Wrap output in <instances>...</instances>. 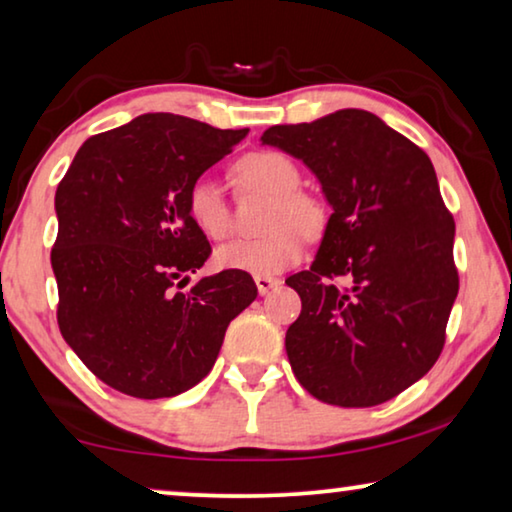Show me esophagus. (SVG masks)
I'll list each match as a JSON object with an SVG mask.
<instances>
[{
    "label": "esophagus",
    "instance_id": "34e87169",
    "mask_svg": "<svg viewBox=\"0 0 512 512\" xmlns=\"http://www.w3.org/2000/svg\"><path fill=\"white\" fill-rule=\"evenodd\" d=\"M254 281H256L258 293H261V295L270 293L272 288H277V286L281 284V281H279V279H274V277H254Z\"/></svg>",
    "mask_w": 512,
    "mask_h": 512
}]
</instances>
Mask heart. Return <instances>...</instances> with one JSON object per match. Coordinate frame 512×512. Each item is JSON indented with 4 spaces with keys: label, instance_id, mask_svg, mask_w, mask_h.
I'll return each instance as SVG.
<instances>
[{
    "label": "heart",
    "instance_id": "1",
    "mask_svg": "<svg viewBox=\"0 0 512 512\" xmlns=\"http://www.w3.org/2000/svg\"><path fill=\"white\" fill-rule=\"evenodd\" d=\"M235 184L247 191L272 196L265 217L268 233L254 240H235L217 249L219 268L247 272L254 277H274L300 263L305 239L318 238L325 228V207L314 196L300 191V168L281 152H251L233 166ZM187 212L198 231L210 240H226L233 231L231 207L212 177H198L189 187Z\"/></svg>",
    "mask_w": 512,
    "mask_h": 512
}]
</instances>
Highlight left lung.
Segmentation results:
<instances>
[{"mask_svg": "<svg viewBox=\"0 0 512 512\" xmlns=\"http://www.w3.org/2000/svg\"><path fill=\"white\" fill-rule=\"evenodd\" d=\"M261 140L300 159L332 207L311 268L286 279L302 300L286 332L295 379L325 404L388 402L439 360L459 288L432 161L358 108L277 124Z\"/></svg>", "mask_w": 512, "mask_h": 512, "instance_id": "left-lung-1", "label": "left lung"}]
</instances>
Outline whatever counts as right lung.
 Here are the masks:
<instances>
[{
  "label": "right lung",
  "instance_id": "obj_1",
  "mask_svg": "<svg viewBox=\"0 0 512 512\" xmlns=\"http://www.w3.org/2000/svg\"><path fill=\"white\" fill-rule=\"evenodd\" d=\"M247 133L147 113L87 138L59 182V332L110 388L138 399L194 388L256 300L254 279L235 270L182 291L212 251L187 212L189 187Z\"/></svg>",
  "mask_w": 512,
  "mask_h": 512
}]
</instances>
